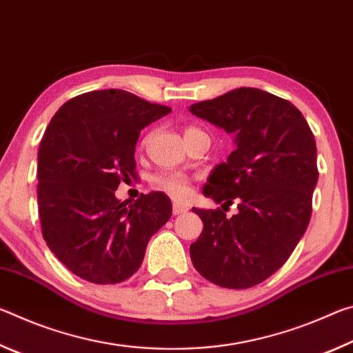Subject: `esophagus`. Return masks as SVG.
Listing matches in <instances>:
<instances>
[{
  "instance_id": "34e87169",
  "label": "esophagus",
  "mask_w": 353,
  "mask_h": 353,
  "mask_svg": "<svg viewBox=\"0 0 353 353\" xmlns=\"http://www.w3.org/2000/svg\"><path fill=\"white\" fill-rule=\"evenodd\" d=\"M187 212H188V207L181 205V204H172V214H182Z\"/></svg>"
}]
</instances>
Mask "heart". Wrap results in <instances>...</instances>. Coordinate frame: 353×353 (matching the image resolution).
<instances>
[{
    "label": "heart",
    "mask_w": 353,
    "mask_h": 353,
    "mask_svg": "<svg viewBox=\"0 0 353 353\" xmlns=\"http://www.w3.org/2000/svg\"><path fill=\"white\" fill-rule=\"evenodd\" d=\"M194 130H198V129L188 128L187 130H185V135L190 132H194ZM154 183H155V187L165 191V193L171 196L172 199L182 201V199H187L190 194V185H188L187 177L182 174H177V172H168V174L157 176L154 179Z\"/></svg>",
    "instance_id": "1"
}]
</instances>
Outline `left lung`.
Here are the masks:
<instances>
[{"label":"left lung","instance_id":"1","mask_svg":"<svg viewBox=\"0 0 353 353\" xmlns=\"http://www.w3.org/2000/svg\"><path fill=\"white\" fill-rule=\"evenodd\" d=\"M190 112L234 134L235 149L202 191L238 208L232 218L193 208L204 230L190 246L191 261L214 285L250 288L282 268L305 234L318 183L313 132L290 101L259 88H235Z\"/></svg>","mask_w":353,"mask_h":353}]
</instances>
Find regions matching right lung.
Returning a JSON list of instances; mask_svg holds the SVG:
<instances>
[{
  "instance_id": "add662e5",
  "label": "right lung",
  "mask_w": 353,
  "mask_h": 353,
  "mask_svg": "<svg viewBox=\"0 0 353 353\" xmlns=\"http://www.w3.org/2000/svg\"><path fill=\"white\" fill-rule=\"evenodd\" d=\"M171 112L126 90H94L65 103L48 124L37 154L41 234L77 277L107 285L139 271L148 241L171 218L162 191L126 207L121 181L135 176L140 130Z\"/></svg>"
}]
</instances>
